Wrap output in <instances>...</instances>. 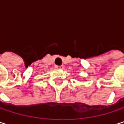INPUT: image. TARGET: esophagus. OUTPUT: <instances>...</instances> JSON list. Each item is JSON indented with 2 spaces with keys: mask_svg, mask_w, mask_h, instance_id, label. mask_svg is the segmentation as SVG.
<instances>
[{
  "mask_svg": "<svg viewBox=\"0 0 124 124\" xmlns=\"http://www.w3.org/2000/svg\"><path fill=\"white\" fill-rule=\"evenodd\" d=\"M55 67H56V68H60V69H62V68H63V66H62V65H61V66L56 65V66H55Z\"/></svg>",
  "mask_w": 124,
  "mask_h": 124,
  "instance_id": "obj_1",
  "label": "esophagus"
}]
</instances>
